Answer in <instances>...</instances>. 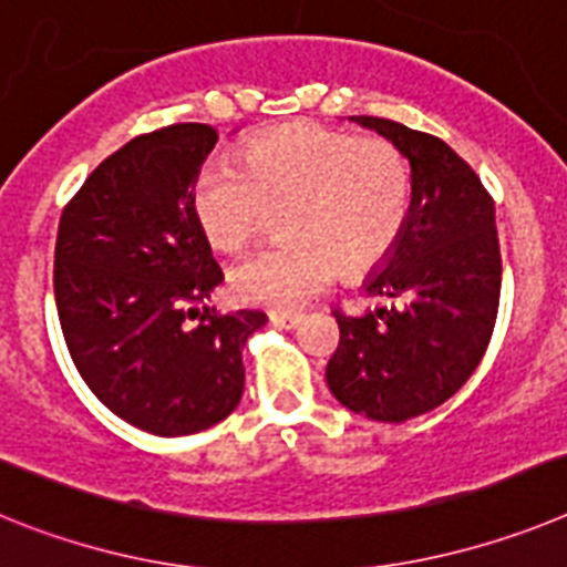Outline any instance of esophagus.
<instances>
[{
    "mask_svg": "<svg viewBox=\"0 0 567 567\" xmlns=\"http://www.w3.org/2000/svg\"><path fill=\"white\" fill-rule=\"evenodd\" d=\"M299 322H302V313H290V311H274V313H270V324H274V328H282V331L297 328Z\"/></svg>",
    "mask_w": 567,
    "mask_h": 567,
    "instance_id": "obj_1",
    "label": "esophagus"
}]
</instances>
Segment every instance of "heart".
<instances>
[{
    "label": "heart",
    "instance_id": "obj_1",
    "mask_svg": "<svg viewBox=\"0 0 567 567\" xmlns=\"http://www.w3.org/2000/svg\"><path fill=\"white\" fill-rule=\"evenodd\" d=\"M282 210L285 243L256 250L230 270L239 302L299 308L322 293L339 268L359 274L400 243L411 210V174L379 136L293 122L250 142L239 165L210 159L194 179V214L216 248L239 250Z\"/></svg>",
    "mask_w": 567,
    "mask_h": 567
}]
</instances>
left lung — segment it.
I'll return each instance as SVG.
<instances>
[{"mask_svg": "<svg viewBox=\"0 0 567 567\" xmlns=\"http://www.w3.org/2000/svg\"><path fill=\"white\" fill-rule=\"evenodd\" d=\"M351 122L405 156L411 210L400 243L362 282L382 305L333 313L339 344L324 379L348 411L405 422L451 400L485 357L502 288L494 199L436 136L379 116Z\"/></svg>", "mask_w": 567, "mask_h": 567, "instance_id": "left-lung-1", "label": "left lung"}]
</instances>
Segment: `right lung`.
Masks as SVG:
<instances>
[{
    "mask_svg": "<svg viewBox=\"0 0 567 567\" xmlns=\"http://www.w3.org/2000/svg\"><path fill=\"white\" fill-rule=\"evenodd\" d=\"M216 140L199 122L136 136L59 219L53 297L73 365L107 411L156 436L205 431L239 405L243 348L268 322L205 305L225 277L194 179Z\"/></svg>",
    "mask_w": 567,
    "mask_h": 567,
    "instance_id": "add662e5",
    "label": "right lung"
}]
</instances>
